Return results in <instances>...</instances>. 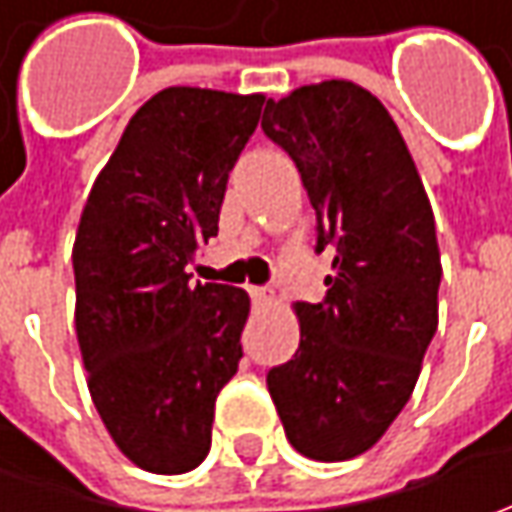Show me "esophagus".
<instances>
[{"label":"esophagus","instance_id":"obj_1","mask_svg":"<svg viewBox=\"0 0 512 512\" xmlns=\"http://www.w3.org/2000/svg\"><path fill=\"white\" fill-rule=\"evenodd\" d=\"M247 293H250L253 302H270V299H273V290H270V287L247 285Z\"/></svg>","mask_w":512,"mask_h":512}]
</instances>
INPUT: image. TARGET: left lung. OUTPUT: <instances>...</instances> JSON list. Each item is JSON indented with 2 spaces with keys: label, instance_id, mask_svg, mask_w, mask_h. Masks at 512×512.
Segmentation results:
<instances>
[{
  "label": "left lung",
  "instance_id": "obj_1",
  "mask_svg": "<svg viewBox=\"0 0 512 512\" xmlns=\"http://www.w3.org/2000/svg\"><path fill=\"white\" fill-rule=\"evenodd\" d=\"M262 130L302 176L316 253L333 256L325 299L296 305L299 350L270 367L267 390L302 456L344 462L382 439L416 387L439 325L436 222L370 90L330 79L267 99Z\"/></svg>",
  "mask_w": 512,
  "mask_h": 512
}]
</instances>
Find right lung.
Instances as JSON below:
<instances>
[{
    "mask_svg": "<svg viewBox=\"0 0 512 512\" xmlns=\"http://www.w3.org/2000/svg\"><path fill=\"white\" fill-rule=\"evenodd\" d=\"M262 96L159 90L90 187L73 245L76 336L90 399L116 447L176 476L205 462L216 396L242 359V287L190 282L219 233L227 176Z\"/></svg>",
    "mask_w": 512,
    "mask_h": 512,
    "instance_id": "1",
    "label": "right lung"
}]
</instances>
